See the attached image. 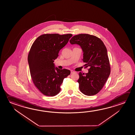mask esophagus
<instances>
[{
    "label": "esophagus",
    "instance_id": "34e87169",
    "mask_svg": "<svg viewBox=\"0 0 135 135\" xmlns=\"http://www.w3.org/2000/svg\"><path fill=\"white\" fill-rule=\"evenodd\" d=\"M71 73H74V71H73V70H71Z\"/></svg>",
    "mask_w": 135,
    "mask_h": 135
}]
</instances>
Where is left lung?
Returning a JSON list of instances; mask_svg holds the SVG:
<instances>
[{
    "label": "left lung",
    "instance_id": "8db88e82",
    "mask_svg": "<svg viewBox=\"0 0 135 135\" xmlns=\"http://www.w3.org/2000/svg\"><path fill=\"white\" fill-rule=\"evenodd\" d=\"M71 44L80 45L83 53V61L89 72L79 73L80 90L84 95H95L102 89L110 72V65L106 46L99 38L88 34L74 36Z\"/></svg>",
    "mask_w": 135,
    "mask_h": 135
}]
</instances>
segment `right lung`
<instances>
[{"mask_svg": "<svg viewBox=\"0 0 135 135\" xmlns=\"http://www.w3.org/2000/svg\"><path fill=\"white\" fill-rule=\"evenodd\" d=\"M71 34H46L34 42L29 52L28 61L31 79L37 88L46 96L56 95L70 70L55 67L54 60L60 50L68 42Z\"/></svg>", "mask_w": 135, "mask_h": 135, "instance_id": "1", "label": "right lung"}]
</instances>
